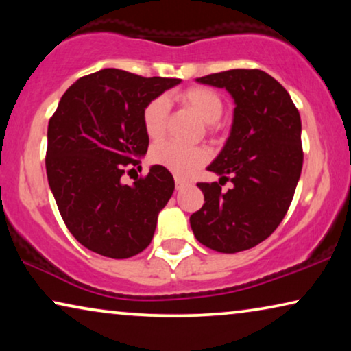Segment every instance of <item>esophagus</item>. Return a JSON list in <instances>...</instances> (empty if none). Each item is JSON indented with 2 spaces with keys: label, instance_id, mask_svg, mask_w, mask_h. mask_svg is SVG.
I'll use <instances>...</instances> for the list:
<instances>
[{
  "label": "esophagus",
  "instance_id": "esophagus-1",
  "mask_svg": "<svg viewBox=\"0 0 351 351\" xmlns=\"http://www.w3.org/2000/svg\"><path fill=\"white\" fill-rule=\"evenodd\" d=\"M186 185H189V182H186V180H182L180 177H176V190H182V189H185Z\"/></svg>",
  "mask_w": 351,
  "mask_h": 351
}]
</instances>
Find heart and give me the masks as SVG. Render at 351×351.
<instances>
[{
  "mask_svg": "<svg viewBox=\"0 0 351 351\" xmlns=\"http://www.w3.org/2000/svg\"><path fill=\"white\" fill-rule=\"evenodd\" d=\"M176 99L206 123L209 132L214 131V123H217L223 113V100L219 93L204 86H191L180 90ZM167 118H169V104L166 97L160 95L150 100L142 113V123L147 136L153 141L165 136ZM150 161L179 177H190L209 161V152L204 147H184L174 142H160L152 147Z\"/></svg>",
  "mask_w": 351,
  "mask_h": 351,
  "instance_id": "1",
  "label": "heart"
}]
</instances>
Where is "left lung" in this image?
Segmentation results:
<instances>
[{"mask_svg": "<svg viewBox=\"0 0 351 351\" xmlns=\"http://www.w3.org/2000/svg\"><path fill=\"white\" fill-rule=\"evenodd\" d=\"M196 81L225 88L237 107L227 143L208 166L220 180L198 184L204 204L191 214V230L217 252L246 251L275 232L294 198L304 165L299 110L262 70L237 69ZM223 180L234 189L223 192Z\"/></svg>", "mask_w": 351, "mask_h": 351, "instance_id": "obj_1", "label": "left lung"}]
</instances>
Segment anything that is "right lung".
Segmentation results:
<instances>
[{
    "instance_id": "right-lung-1",
    "label": "right lung",
    "mask_w": 351,
    "mask_h": 351,
    "mask_svg": "<svg viewBox=\"0 0 351 351\" xmlns=\"http://www.w3.org/2000/svg\"><path fill=\"white\" fill-rule=\"evenodd\" d=\"M179 83L105 69L62 95L47 126V182L66 228L89 251L128 258L152 243L174 191L172 174L155 165L132 185L121 177L147 153L145 105Z\"/></svg>"
}]
</instances>
